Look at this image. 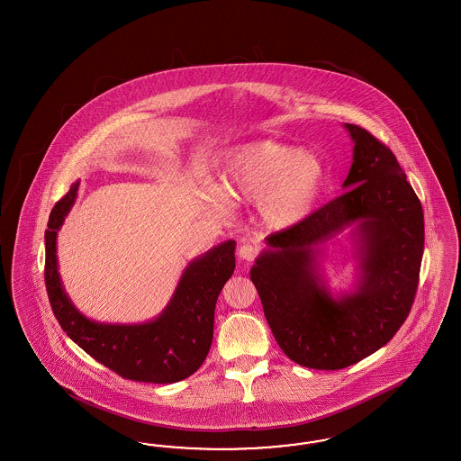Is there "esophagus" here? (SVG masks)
<instances>
[{
	"label": "esophagus",
	"instance_id": "1",
	"mask_svg": "<svg viewBox=\"0 0 461 461\" xmlns=\"http://www.w3.org/2000/svg\"><path fill=\"white\" fill-rule=\"evenodd\" d=\"M238 255H240V258H243V260H247V262H253V260L257 258V255H258V247L253 245L250 241H245V243L238 249Z\"/></svg>",
	"mask_w": 461,
	"mask_h": 461
}]
</instances>
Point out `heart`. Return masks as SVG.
<instances>
[{"label": "heart", "mask_w": 461, "mask_h": 461, "mask_svg": "<svg viewBox=\"0 0 461 461\" xmlns=\"http://www.w3.org/2000/svg\"><path fill=\"white\" fill-rule=\"evenodd\" d=\"M324 181L326 168L316 155L268 140L235 150L221 172L224 194L258 201L260 216L272 228L303 221L320 199Z\"/></svg>", "instance_id": "heart-1"}]
</instances>
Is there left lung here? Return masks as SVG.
Listing matches in <instances>:
<instances>
[{"label": "left lung", "mask_w": 461, "mask_h": 461, "mask_svg": "<svg viewBox=\"0 0 461 461\" xmlns=\"http://www.w3.org/2000/svg\"><path fill=\"white\" fill-rule=\"evenodd\" d=\"M347 189L303 221L267 237L251 267L267 322L282 351L307 368L339 370L387 345L418 293L424 214L391 149L358 125ZM359 223L363 280L335 302L313 274L312 247Z\"/></svg>", "instance_id": "obj_1"}]
</instances>
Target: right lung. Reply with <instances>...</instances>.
<instances>
[{
	"label": "right lung",
	"mask_w": 461,
	"mask_h": 461,
	"mask_svg": "<svg viewBox=\"0 0 461 461\" xmlns=\"http://www.w3.org/2000/svg\"><path fill=\"white\" fill-rule=\"evenodd\" d=\"M79 182L50 211L45 231V287L60 328L96 362L120 377L174 384L193 375L212 343L218 295L235 270V241L228 240L184 270L166 311L145 324H99L70 304L57 272V230L76 201Z\"/></svg>",
	"instance_id": "add662e5"
}]
</instances>
